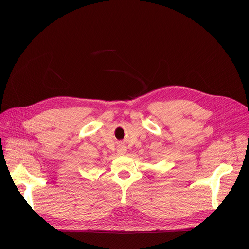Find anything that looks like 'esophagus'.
Instances as JSON below:
<instances>
[{"instance_id":"34e87169","label":"esophagus","mask_w":249,"mask_h":249,"mask_svg":"<svg viewBox=\"0 0 249 249\" xmlns=\"http://www.w3.org/2000/svg\"><path fill=\"white\" fill-rule=\"evenodd\" d=\"M117 153L120 154V155H124V154L126 153V147L124 145H120L117 148Z\"/></svg>"}]
</instances>
